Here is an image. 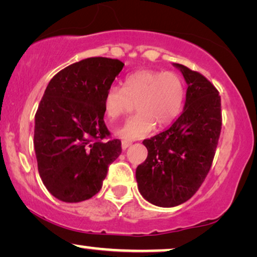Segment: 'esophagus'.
<instances>
[{
  "mask_svg": "<svg viewBox=\"0 0 257 257\" xmlns=\"http://www.w3.org/2000/svg\"><path fill=\"white\" fill-rule=\"evenodd\" d=\"M130 146H131V143L127 142V140H122V142H121V149H122V151H125L126 149H128Z\"/></svg>",
  "mask_w": 257,
  "mask_h": 257,
  "instance_id": "esophagus-1",
  "label": "esophagus"
}]
</instances>
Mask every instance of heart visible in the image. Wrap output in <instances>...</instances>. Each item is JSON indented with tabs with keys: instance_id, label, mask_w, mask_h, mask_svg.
<instances>
[{
	"instance_id": "b5f03b06",
	"label": "heart",
	"mask_w": 257,
	"mask_h": 257,
	"mask_svg": "<svg viewBox=\"0 0 257 257\" xmlns=\"http://www.w3.org/2000/svg\"><path fill=\"white\" fill-rule=\"evenodd\" d=\"M185 99V84L174 72L142 70L126 77L124 87L112 85L104 94V111L115 119L127 113L136 103L138 113L115 128L119 138L135 140L170 125L180 113Z\"/></svg>"
}]
</instances>
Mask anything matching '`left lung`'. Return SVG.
Listing matches in <instances>:
<instances>
[{
	"mask_svg": "<svg viewBox=\"0 0 257 257\" xmlns=\"http://www.w3.org/2000/svg\"><path fill=\"white\" fill-rule=\"evenodd\" d=\"M187 83L184 110L167 130L144 140L147 158L136 170L143 198L158 207L191 199L212 166L221 132V98L201 73L173 63Z\"/></svg>",
	"mask_w": 257,
	"mask_h": 257,
	"instance_id": "8db88e82",
	"label": "left lung"
}]
</instances>
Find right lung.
<instances>
[{
  "mask_svg": "<svg viewBox=\"0 0 257 257\" xmlns=\"http://www.w3.org/2000/svg\"><path fill=\"white\" fill-rule=\"evenodd\" d=\"M119 59L91 57L52 77L35 115L38 173L56 199L80 202L96 195L108 165L121 153L120 140L104 122V94L122 70Z\"/></svg>",
  "mask_w": 257,
  "mask_h": 257,
  "instance_id": "add662e5",
  "label": "right lung"
}]
</instances>
